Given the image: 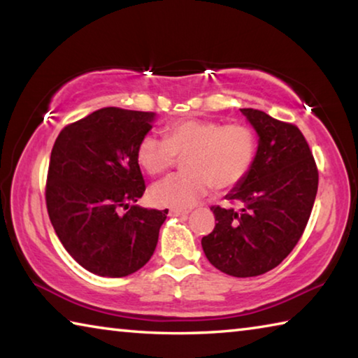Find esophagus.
Returning <instances> with one entry per match:
<instances>
[{
    "mask_svg": "<svg viewBox=\"0 0 358 358\" xmlns=\"http://www.w3.org/2000/svg\"><path fill=\"white\" fill-rule=\"evenodd\" d=\"M171 215H172V216H186V215H189V210H177V208H172V210H171Z\"/></svg>",
    "mask_w": 358,
    "mask_h": 358,
    "instance_id": "34e87169",
    "label": "esophagus"
}]
</instances>
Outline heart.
Listing matches in <instances>:
<instances>
[{
	"mask_svg": "<svg viewBox=\"0 0 358 358\" xmlns=\"http://www.w3.org/2000/svg\"><path fill=\"white\" fill-rule=\"evenodd\" d=\"M257 151L256 131L245 123L181 120L167 126L166 137L145 134L137 145V161L150 175H159L185 156L186 172L157 181L151 199L161 207L186 210L211 186L217 192L237 187L250 175Z\"/></svg>",
	"mask_w": 358,
	"mask_h": 358,
	"instance_id": "obj_1",
	"label": "heart"
}]
</instances>
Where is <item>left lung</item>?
<instances>
[{
  "instance_id": "1",
  "label": "left lung",
  "mask_w": 358,
  "mask_h": 358,
  "mask_svg": "<svg viewBox=\"0 0 358 358\" xmlns=\"http://www.w3.org/2000/svg\"><path fill=\"white\" fill-rule=\"evenodd\" d=\"M259 134L256 162L226 199L213 205L216 226L202 238L211 265L250 278L273 270L301 238L316 201L319 171L306 138L292 123L240 108Z\"/></svg>"
}]
</instances>
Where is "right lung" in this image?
Masks as SVG:
<instances>
[{
	"mask_svg": "<svg viewBox=\"0 0 358 358\" xmlns=\"http://www.w3.org/2000/svg\"><path fill=\"white\" fill-rule=\"evenodd\" d=\"M153 112L106 107L64 126L48 162L45 203L76 262L94 275L123 278L153 256L169 210L134 205L145 192L137 145Z\"/></svg>",
	"mask_w": 358,
	"mask_h": 358,
	"instance_id": "1",
	"label": "right lung"
}]
</instances>
